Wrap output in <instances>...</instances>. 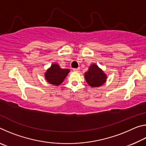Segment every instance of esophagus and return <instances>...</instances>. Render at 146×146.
I'll list each match as a JSON object with an SVG mask.
<instances>
[{"mask_svg": "<svg viewBox=\"0 0 146 146\" xmlns=\"http://www.w3.org/2000/svg\"><path fill=\"white\" fill-rule=\"evenodd\" d=\"M73 71H80V68H73Z\"/></svg>", "mask_w": 146, "mask_h": 146, "instance_id": "1", "label": "esophagus"}]
</instances>
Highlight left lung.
I'll return each instance as SVG.
<instances>
[{
  "label": "left lung",
  "mask_w": 146,
  "mask_h": 146,
  "mask_svg": "<svg viewBox=\"0 0 146 146\" xmlns=\"http://www.w3.org/2000/svg\"><path fill=\"white\" fill-rule=\"evenodd\" d=\"M84 76L86 82L93 88L101 86L106 82L107 79V75L95 64L90 66L88 71L85 73Z\"/></svg>",
  "instance_id": "8db88e82"
}]
</instances>
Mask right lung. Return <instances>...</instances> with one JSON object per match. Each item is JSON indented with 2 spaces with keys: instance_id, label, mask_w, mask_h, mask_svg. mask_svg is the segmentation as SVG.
I'll use <instances>...</instances> for the list:
<instances>
[{
  "instance_id": "add662e5",
  "label": "right lung",
  "mask_w": 146,
  "mask_h": 146,
  "mask_svg": "<svg viewBox=\"0 0 146 146\" xmlns=\"http://www.w3.org/2000/svg\"><path fill=\"white\" fill-rule=\"evenodd\" d=\"M69 69H62L58 64H53L44 74L48 82L52 85L59 86L70 73Z\"/></svg>"
}]
</instances>
